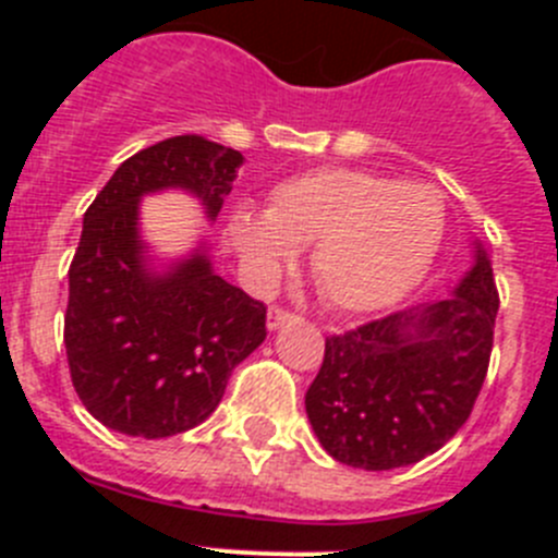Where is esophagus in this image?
Segmentation results:
<instances>
[{
	"label": "esophagus",
	"instance_id": "34e87169",
	"mask_svg": "<svg viewBox=\"0 0 558 558\" xmlns=\"http://www.w3.org/2000/svg\"><path fill=\"white\" fill-rule=\"evenodd\" d=\"M290 318H293V313H288V310L282 307H268V318H265V324H268V329H279L282 324H288Z\"/></svg>",
	"mask_w": 558,
	"mask_h": 558
}]
</instances>
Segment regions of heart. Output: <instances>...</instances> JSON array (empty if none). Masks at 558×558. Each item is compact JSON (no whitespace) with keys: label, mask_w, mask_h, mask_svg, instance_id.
<instances>
[{"label":"heart","mask_w":558,"mask_h":558,"mask_svg":"<svg viewBox=\"0 0 558 558\" xmlns=\"http://www.w3.org/2000/svg\"><path fill=\"white\" fill-rule=\"evenodd\" d=\"M445 204L425 184L354 167H318L279 181L268 209H234L229 243L256 288H270L310 245V276L329 307L374 313L411 293L445 236Z\"/></svg>","instance_id":"b5f03b06"}]
</instances>
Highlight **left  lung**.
I'll return each mask as SVG.
<instances>
[{"label": "left lung", "mask_w": 558, "mask_h": 558, "mask_svg": "<svg viewBox=\"0 0 558 558\" xmlns=\"http://www.w3.org/2000/svg\"><path fill=\"white\" fill-rule=\"evenodd\" d=\"M500 295L486 251L452 295L327 338L310 425L335 461L383 472L422 461L470 418L489 372Z\"/></svg>", "instance_id": "1"}]
</instances>
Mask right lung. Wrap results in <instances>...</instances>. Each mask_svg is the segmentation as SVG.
I'll use <instances>...</instances> for the list:
<instances>
[{"label": "right lung", "instance_id": "obj_1", "mask_svg": "<svg viewBox=\"0 0 558 558\" xmlns=\"http://www.w3.org/2000/svg\"><path fill=\"white\" fill-rule=\"evenodd\" d=\"M243 153L186 133L117 167L83 215L63 315L69 374L86 411L125 436L192 430L265 340V304L211 270L204 245L165 274L147 265L142 195L186 190L218 218Z\"/></svg>", "mask_w": 558, "mask_h": 558}]
</instances>
